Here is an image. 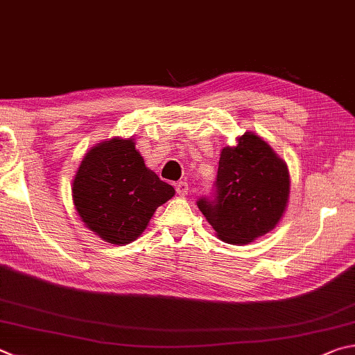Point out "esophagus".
<instances>
[{
  "label": "esophagus",
  "instance_id": "esophagus-1",
  "mask_svg": "<svg viewBox=\"0 0 355 355\" xmlns=\"http://www.w3.org/2000/svg\"><path fill=\"white\" fill-rule=\"evenodd\" d=\"M175 189H177V194L180 196H186L189 192V184L186 182H178L175 184Z\"/></svg>",
  "mask_w": 355,
  "mask_h": 355
}]
</instances>
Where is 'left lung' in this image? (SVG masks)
Instances as JSON below:
<instances>
[{"label":"left lung","instance_id":"left-lung-1","mask_svg":"<svg viewBox=\"0 0 355 355\" xmlns=\"http://www.w3.org/2000/svg\"><path fill=\"white\" fill-rule=\"evenodd\" d=\"M288 192L284 161L262 138L247 132L237 146L223 147L212 196L200 197L197 206L218 239L247 243L276 227Z\"/></svg>","mask_w":355,"mask_h":355}]
</instances>
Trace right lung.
I'll list each match as a JSON object with an SVG mask.
<instances>
[{"label":"right lung","instance_id":"1","mask_svg":"<svg viewBox=\"0 0 355 355\" xmlns=\"http://www.w3.org/2000/svg\"><path fill=\"white\" fill-rule=\"evenodd\" d=\"M175 191L147 169L133 139L104 141L80 163L73 183L74 206L87 227L110 243L137 239L158 206Z\"/></svg>","mask_w":355,"mask_h":355}]
</instances>
